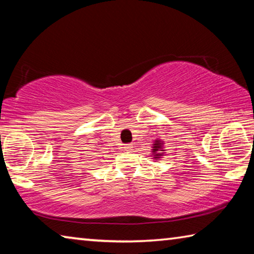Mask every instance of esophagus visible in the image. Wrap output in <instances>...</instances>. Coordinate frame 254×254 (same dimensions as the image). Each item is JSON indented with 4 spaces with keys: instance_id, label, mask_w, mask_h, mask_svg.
Instances as JSON below:
<instances>
[{
    "instance_id": "34e87169",
    "label": "esophagus",
    "mask_w": 254,
    "mask_h": 254,
    "mask_svg": "<svg viewBox=\"0 0 254 254\" xmlns=\"http://www.w3.org/2000/svg\"><path fill=\"white\" fill-rule=\"evenodd\" d=\"M132 148H133L132 144H126V145H124V149H126V151H131Z\"/></svg>"
}]
</instances>
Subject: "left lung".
Masks as SVG:
<instances>
[{
    "label": "left lung",
    "instance_id": "1",
    "mask_svg": "<svg viewBox=\"0 0 254 254\" xmlns=\"http://www.w3.org/2000/svg\"><path fill=\"white\" fill-rule=\"evenodd\" d=\"M152 148V156L156 160H158L159 158H161V156H163V151H165V150H163V142L161 140H156Z\"/></svg>",
    "mask_w": 254,
    "mask_h": 254
}]
</instances>
